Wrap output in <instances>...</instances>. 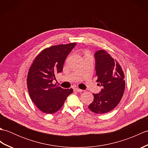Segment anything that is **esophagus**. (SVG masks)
I'll list each match as a JSON object with an SVG mask.
<instances>
[{
    "mask_svg": "<svg viewBox=\"0 0 148 148\" xmlns=\"http://www.w3.org/2000/svg\"><path fill=\"white\" fill-rule=\"evenodd\" d=\"M74 91H76V92H81L83 90L79 89V88H74Z\"/></svg>",
    "mask_w": 148,
    "mask_h": 148,
    "instance_id": "obj_1",
    "label": "esophagus"
}]
</instances>
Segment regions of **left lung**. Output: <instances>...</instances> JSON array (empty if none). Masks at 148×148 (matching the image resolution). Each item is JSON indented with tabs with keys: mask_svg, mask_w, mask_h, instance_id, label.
I'll return each instance as SVG.
<instances>
[{
	"mask_svg": "<svg viewBox=\"0 0 148 148\" xmlns=\"http://www.w3.org/2000/svg\"><path fill=\"white\" fill-rule=\"evenodd\" d=\"M95 58L97 82L102 87L99 93H93L94 99L88 108L97 114H104L114 109L123 95L125 75L119 63L108 51L99 50Z\"/></svg>",
	"mask_w": 148,
	"mask_h": 148,
	"instance_id": "left-lung-1",
	"label": "left lung"
}]
</instances>
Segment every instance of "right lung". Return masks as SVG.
<instances>
[{
    "label": "right lung",
    "instance_id": "add662e5",
    "mask_svg": "<svg viewBox=\"0 0 148 148\" xmlns=\"http://www.w3.org/2000/svg\"><path fill=\"white\" fill-rule=\"evenodd\" d=\"M76 42L52 46L39 53L29 69L27 88L30 99L40 111L53 114L60 109L73 90L52 83L55 75L63 71L66 57Z\"/></svg>",
    "mask_w": 148,
    "mask_h": 148
}]
</instances>
